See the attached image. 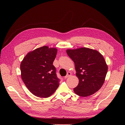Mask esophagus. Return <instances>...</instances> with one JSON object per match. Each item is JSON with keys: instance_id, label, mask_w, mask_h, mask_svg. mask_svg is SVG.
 <instances>
[{"instance_id": "1", "label": "esophagus", "mask_w": 125, "mask_h": 125, "mask_svg": "<svg viewBox=\"0 0 125 125\" xmlns=\"http://www.w3.org/2000/svg\"><path fill=\"white\" fill-rule=\"evenodd\" d=\"M71 75V73H70V72H68V73H67V75H66L65 76V78H68V77H70Z\"/></svg>"}]
</instances>
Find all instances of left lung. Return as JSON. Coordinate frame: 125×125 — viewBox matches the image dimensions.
<instances>
[{"label":"left lung","instance_id":"1","mask_svg":"<svg viewBox=\"0 0 125 125\" xmlns=\"http://www.w3.org/2000/svg\"><path fill=\"white\" fill-rule=\"evenodd\" d=\"M67 54L73 60L78 85L73 89L77 95L86 97L99 91L103 85L108 66L100 52L89 48L67 50Z\"/></svg>","mask_w":125,"mask_h":125}]
</instances>
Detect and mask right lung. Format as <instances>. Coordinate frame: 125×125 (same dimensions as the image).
Segmentation results:
<instances>
[{
  "mask_svg": "<svg viewBox=\"0 0 125 125\" xmlns=\"http://www.w3.org/2000/svg\"><path fill=\"white\" fill-rule=\"evenodd\" d=\"M57 52L56 48L41 47L28 52L21 62L22 80L36 96L50 97L59 86V79L52 65Z\"/></svg>",
  "mask_w": 125,
  "mask_h": 125,
  "instance_id": "right-lung-1",
  "label": "right lung"
}]
</instances>
